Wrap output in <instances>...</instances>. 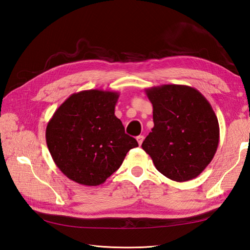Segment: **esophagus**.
Wrapping results in <instances>:
<instances>
[{"mask_svg": "<svg viewBox=\"0 0 250 250\" xmlns=\"http://www.w3.org/2000/svg\"><path fill=\"white\" fill-rule=\"evenodd\" d=\"M137 141H138V143H139V145L141 146L143 141H144V135H139V137H137Z\"/></svg>", "mask_w": 250, "mask_h": 250, "instance_id": "esophagus-1", "label": "esophagus"}]
</instances>
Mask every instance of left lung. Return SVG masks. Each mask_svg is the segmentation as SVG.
<instances>
[{
  "label": "left lung",
  "mask_w": 250,
  "mask_h": 250,
  "mask_svg": "<svg viewBox=\"0 0 250 250\" xmlns=\"http://www.w3.org/2000/svg\"><path fill=\"white\" fill-rule=\"evenodd\" d=\"M153 106L154 126L142 148L155 168L174 181L197 177L213 160L219 144V123L199 90L164 84L145 89Z\"/></svg>",
  "instance_id": "left-lung-1"
}]
</instances>
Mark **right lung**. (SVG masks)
<instances>
[{
	"label": "right lung",
	"mask_w": 250,
	"mask_h": 250,
	"mask_svg": "<svg viewBox=\"0 0 250 250\" xmlns=\"http://www.w3.org/2000/svg\"><path fill=\"white\" fill-rule=\"evenodd\" d=\"M119 93L87 89L71 95L56 109L46 129L55 165L79 185L104 184L139 146L115 116Z\"/></svg>",
	"instance_id": "obj_1"
}]
</instances>
